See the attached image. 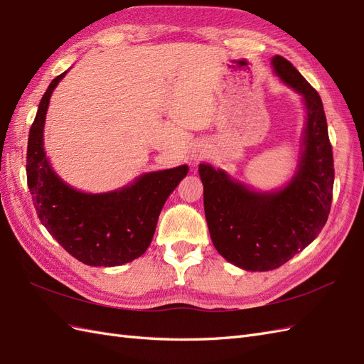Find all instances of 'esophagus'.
Wrapping results in <instances>:
<instances>
[{
  "label": "esophagus",
  "mask_w": 364,
  "mask_h": 364,
  "mask_svg": "<svg viewBox=\"0 0 364 364\" xmlns=\"http://www.w3.org/2000/svg\"><path fill=\"white\" fill-rule=\"evenodd\" d=\"M204 157H205V149H204L203 144H198V146H196V148L192 151V160H193L195 163H198V161L203 160Z\"/></svg>",
  "instance_id": "obj_1"
}]
</instances>
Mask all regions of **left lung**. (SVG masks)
Listing matches in <instances>:
<instances>
[{
	"instance_id": "left-lung-1",
	"label": "left lung",
	"mask_w": 364,
	"mask_h": 364,
	"mask_svg": "<svg viewBox=\"0 0 364 364\" xmlns=\"http://www.w3.org/2000/svg\"><path fill=\"white\" fill-rule=\"evenodd\" d=\"M272 64L306 107L304 151L293 180L284 189L261 193L210 164L198 168L212 242L228 262L248 272L274 269L313 242L326 224L334 186V159L318 92L285 58L274 56Z\"/></svg>"
}]
</instances>
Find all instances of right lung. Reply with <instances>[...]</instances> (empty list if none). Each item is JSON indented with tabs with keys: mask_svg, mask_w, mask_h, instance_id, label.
<instances>
[{
	"mask_svg": "<svg viewBox=\"0 0 364 364\" xmlns=\"http://www.w3.org/2000/svg\"><path fill=\"white\" fill-rule=\"evenodd\" d=\"M65 75L51 80L28 132L26 171L33 205L48 233L77 261L91 267L131 262L146 252L166 200L189 168L183 164L144 173L108 193L70 188L51 169L43 141L50 96Z\"/></svg>",
	"mask_w": 364,
	"mask_h": 364,
	"instance_id": "obj_1",
	"label": "right lung"
}]
</instances>
